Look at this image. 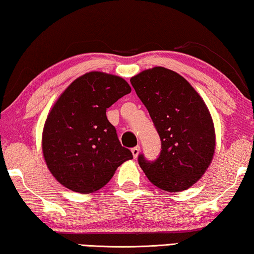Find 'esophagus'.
I'll list each match as a JSON object with an SVG mask.
<instances>
[{
  "instance_id": "34e87169",
  "label": "esophagus",
  "mask_w": 254,
  "mask_h": 254,
  "mask_svg": "<svg viewBox=\"0 0 254 254\" xmlns=\"http://www.w3.org/2000/svg\"><path fill=\"white\" fill-rule=\"evenodd\" d=\"M139 152H140V147H139V145L135 146V147H132V149H131L132 157H134V158H137V157H138V154H139Z\"/></svg>"
}]
</instances>
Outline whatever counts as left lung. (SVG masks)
<instances>
[{
  "instance_id": "8db88e82",
  "label": "left lung",
  "mask_w": 254,
  "mask_h": 254,
  "mask_svg": "<svg viewBox=\"0 0 254 254\" xmlns=\"http://www.w3.org/2000/svg\"><path fill=\"white\" fill-rule=\"evenodd\" d=\"M161 139L157 160L138 163L152 184L166 192H182L195 184L208 169L216 147L209 109L184 77L154 67L130 78Z\"/></svg>"
}]
</instances>
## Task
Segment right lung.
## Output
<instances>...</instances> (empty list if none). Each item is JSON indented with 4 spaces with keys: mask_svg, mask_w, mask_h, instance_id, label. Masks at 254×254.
Listing matches in <instances>:
<instances>
[{
    "mask_svg": "<svg viewBox=\"0 0 254 254\" xmlns=\"http://www.w3.org/2000/svg\"><path fill=\"white\" fill-rule=\"evenodd\" d=\"M130 92L124 78L91 71L73 80L56 101L43 128L42 151L61 185L83 194L96 192L132 159L105 115Z\"/></svg>",
    "mask_w": 254,
    "mask_h": 254,
    "instance_id": "add662e5",
    "label": "right lung"
}]
</instances>
